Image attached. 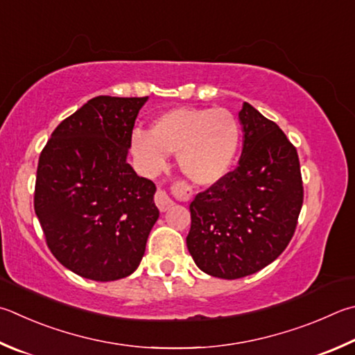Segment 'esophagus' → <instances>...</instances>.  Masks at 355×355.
Wrapping results in <instances>:
<instances>
[{
	"mask_svg": "<svg viewBox=\"0 0 355 355\" xmlns=\"http://www.w3.org/2000/svg\"><path fill=\"white\" fill-rule=\"evenodd\" d=\"M155 203L158 206V209L161 212H164L171 208V206H173V202L172 198L166 194V191L163 189H158L157 194H155Z\"/></svg>",
	"mask_w": 355,
	"mask_h": 355,
	"instance_id": "esophagus-1",
	"label": "esophagus"
}]
</instances>
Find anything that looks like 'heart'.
Returning a JSON list of instances; mask_svg holds the SVG:
<instances>
[{
    "instance_id": "obj_1",
    "label": "heart",
    "mask_w": 355,
    "mask_h": 355,
    "mask_svg": "<svg viewBox=\"0 0 355 355\" xmlns=\"http://www.w3.org/2000/svg\"><path fill=\"white\" fill-rule=\"evenodd\" d=\"M239 146V122L223 108H171L152 121L150 132L137 128L132 135V153L146 175H157L167 155L177 153L180 172L197 186L220 182L233 167Z\"/></svg>"
}]
</instances>
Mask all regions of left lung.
Listing matches in <instances>:
<instances>
[{"instance_id": "8db88e82", "label": "left lung", "mask_w": 355, "mask_h": 355, "mask_svg": "<svg viewBox=\"0 0 355 355\" xmlns=\"http://www.w3.org/2000/svg\"><path fill=\"white\" fill-rule=\"evenodd\" d=\"M239 122V164L189 205V253L202 272L222 279L272 263L292 239L302 206L298 153L284 132L247 102Z\"/></svg>"}]
</instances>
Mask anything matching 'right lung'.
I'll list each match as a JSON object with an SVG mask.
<instances>
[{
	"mask_svg": "<svg viewBox=\"0 0 355 355\" xmlns=\"http://www.w3.org/2000/svg\"><path fill=\"white\" fill-rule=\"evenodd\" d=\"M147 99H89L57 125L38 159L35 214L51 253L82 278L132 275L159 217L155 184L127 163Z\"/></svg>",
	"mask_w": 355,
	"mask_h": 355,
	"instance_id": "right-lung-1",
	"label": "right lung"
}]
</instances>
